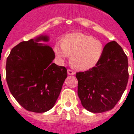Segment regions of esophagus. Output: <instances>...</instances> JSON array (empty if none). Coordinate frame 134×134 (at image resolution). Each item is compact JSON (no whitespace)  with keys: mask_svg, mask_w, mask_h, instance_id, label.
Listing matches in <instances>:
<instances>
[{"mask_svg":"<svg viewBox=\"0 0 134 134\" xmlns=\"http://www.w3.org/2000/svg\"><path fill=\"white\" fill-rule=\"evenodd\" d=\"M67 74L69 75H74V74H75V71L71 70V69H67Z\"/></svg>","mask_w":134,"mask_h":134,"instance_id":"obj_1","label":"esophagus"}]
</instances>
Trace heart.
<instances>
[{"label":"heart","mask_w":134,"mask_h":134,"mask_svg":"<svg viewBox=\"0 0 134 134\" xmlns=\"http://www.w3.org/2000/svg\"><path fill=\"white\" fill-rule=\"evenodd\" d=\"M104 51L103 43L98 39L82 33L69 34L63 44L57 43L54 52L60 60L71 55L70 64L79 70H87L98 64Z\"/></svg>","instance_id":"obj_1"}]
</instances>
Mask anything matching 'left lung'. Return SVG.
Masks as SVG:
<instances>
[{
	"instance_id": "8db88e82",
	"label": "left lung",
	"mask_w": 134,
	"mask_h": 134,
	"mask_svg": "<svg viewBox=\"0 0 134 134\" xmlns=\"http://www.w3.org/2000/svg\"><path fill=\"white\" fill-rule=\"evenodd\" d=\"M78 96L85 109L93 113L112 110L120 100L128 83V59L116 41L105 46L95 67L77 72Z\"/></svg>"
}]
</instances>
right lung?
Returning a JSON list of instances; mask_svg holds the SVG:
<instances>
[{"mask_svg":"<svg viewBox=\"0 0 134 134\" xmlns=\"http://www.w3.org/2000/svg\"><path fill=\"white\" fill-rule=\"evenodd\" d=\"M47 36L22 41L10 51L6 62V81L10 93L25 110L45 112L51 110L67 76V69L53 63L55 53Z\"/></svg>","mask_w":134,"mask_h":134,"instance_id":"right-lung-1","label":"right lung"}]
</instances>
